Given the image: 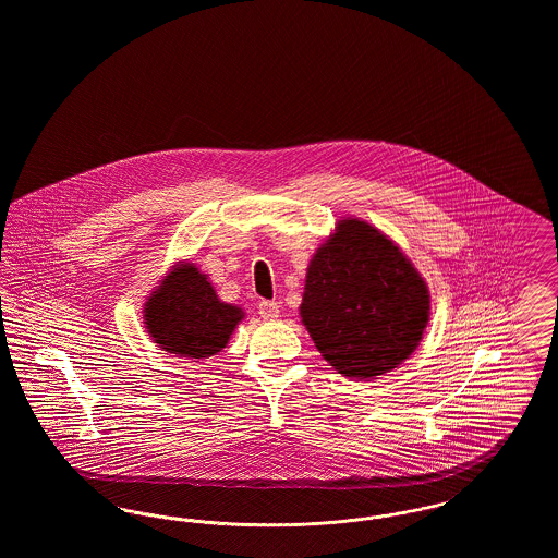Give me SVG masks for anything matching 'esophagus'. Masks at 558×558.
<instances>
[{
  "label": "esophagus",
  "mask_w": 558,
  "mask_h": 558,
  "mask_svg": "<svg viewBox=\"0 0 558 558\" xmlns=\"http://www.w3.org/2000/svg\"><path fill=\"white\" fill-rule=\"evenodd\" d=\"M259 314L264 319H276L280 316V305L276 301H262L259 303Z\"/></svg>",
  "instance_id": "34e87169"
}]
</instances>
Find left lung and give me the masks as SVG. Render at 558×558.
<instances>
[{
    "instance_id": "left-lung-1",
    "label": "left lung",
    "mask_w": 558,
    "mask_h": 558,
    "mask_svg": "<svg viewBox=\"0 0 558 558\" xmlns=\"http://www.w3.org/2000/svg\"><path fill=\"white\" fill-rule=\"evenodd\" d=\"M299 312L322 357L339 374L366 380L414 353L430 294L393 240L345 217L307 266Z\"/></svg>"
}]
</instances>
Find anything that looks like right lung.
<instances>
[{
	"mask_svg": "<svg viewBox=\"0 0 558 558\" xmlns=\"http://www.w3.org/2000/svg\"><path fill=\"white\" fill-rule=\"evenodd\" d=\"M244 312L223 303L194 264H178L144 303V324L153 341L180 357H211L228 345Z\"/></svg>",
	"mask_w": 558,
	"mask_h": 558,
	"instance_id": "add662e5",
	"label": "right lung"
}]
</instances>
